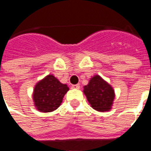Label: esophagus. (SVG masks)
Here are the masks:
<instances>
[{
	"label": "esophagus",
	"mask_w": 151,
	"mask_h": 151,
	"mask_svg": "<svg viewBox=\"0 0 151 151\" xmlns=\"http://www.w3.org/2000/svg\"><path fill=\"white\" fill-rule=\"evenodd\" d=\"M72 88L73 89H79V88H80V86H79L78 84H76V85H73Z\"/></svg>",
	"instance_id": "1"
}]
</instances>
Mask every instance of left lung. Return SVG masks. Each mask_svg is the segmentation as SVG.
I'll list each match as a JSON object with an SVG mask.
<instances>
[{
    "mask_svg": "<svg viewBox=\"0 0 151 151\" xmlns=\"http://www.w3.org/2000/svg\"><path fill=\"white\" fill-rule=\"evenodd\" d=\"M83 93L92 108L99 111H110L115 99V91L109 83L99 75H95L83 86Z\"/></svg>",
    "mask_w": 151,
    "mask_h": 151,
    "instance_id": "obj_1",
    "label": "left lung"
}]
</instances>
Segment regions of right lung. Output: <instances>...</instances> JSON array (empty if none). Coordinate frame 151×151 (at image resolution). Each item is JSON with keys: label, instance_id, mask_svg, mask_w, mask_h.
I'll use <instances>...</instances> for the list:
<instances>
[{"label": "right lung", "instance_id": "right-lung-1", "mask_svg": "<svg viewBox=\"0 0 151 151\" xmlns=\"http://www.w3.org/2000/svg\"><path fill=\"white\" fill-rule=\"evenodd\" d=\"M69 88L52 74L47 75L35 86L33 101L35 108L41 112H51L59 108Z\"/></svg>", "mask_w": 151, "mask_h": 151}]
</instances>
